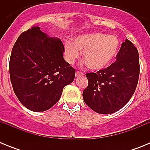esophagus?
Segmentation results:
<instances>
[{
	"mask_svg": "<svg viewBox=\"0 0 150 150\" xmlns=\"http://www.w3.org/2000/svg\"><path fill=\"white\" fill-rule=\"evenodd\" d=\"M83 74L82 72H79V71H76V76L78 77V76H83Z\"/></svg>",
	"mask_w": 150,
	"mask_h": 150,
	"instance_id": "esophagus-1",
	"label": "esophagus"
}]
</instances>
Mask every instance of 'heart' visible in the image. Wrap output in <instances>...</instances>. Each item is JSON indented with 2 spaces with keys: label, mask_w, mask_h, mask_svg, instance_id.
I'll list each match as a JSON object with an SVG mask.
<instances>
[{
  "label": "heart",
  "mask_w": 150,
  "mask_h": 150,
  "mask_svg": "<svg viewBox=\"0 0 150 150\" xmlns=\"http://www.w3.org/2000/svg\"><path fill=\"white\" fill-rule=\"evenodd\" d=\"M120 41L114 35L102 33L85 34L76 37L74 43H64V57L73 64L83 52V59L91 70L100 71L113 61L118 53Z\"/></svg>",
  "instance_id": "heart-1"
}]
</instances>
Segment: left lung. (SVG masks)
Returning a JSON list of instances; mask_svg holds the SVG:
<instances>
[{"label":"left lung","mask_w":150,"mask_h":150,"mask_svg":"<svg viewBox=\"0 0 150 150\" xmlns=\"http://www.w3.org/2000/svg\"><path fill=\"white\" fill-rule=\"evenodd\" d=\"M140 74L137 48L126 39L111 65L97 73L86 74L88 81L83 91L85 103L100 114L120 110L134 93Z\"/></svg>","instance_id":"1"}]
</instances>
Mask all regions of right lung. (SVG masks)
<instances>
[{
    "label": "right lung",
    "mask_w": 150,
    "mask_h": 150,
    "mask_svg": "<svg viewBox=\"0 0 150 150\" xmlns=\"http://www.w3.org/2000/svg\"><path fill=\"white\" fill-rule=\"evenodd\" d=\"M64 45L34 26L22 33L12 50L10 75L19 101L34 112L56 104L64 87L74 81L75 70L63 57Z\"/></svg>",
    "instance_id": "obj_1"
}]
</instances>
